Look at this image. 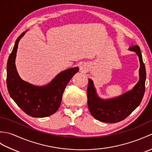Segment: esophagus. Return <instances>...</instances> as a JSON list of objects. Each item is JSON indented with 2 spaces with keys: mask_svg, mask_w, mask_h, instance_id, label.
Returning <instances> with one entry per match:
<instances>
[{
  "mask_svg": "<svg viewBox=\"0 0 152 152\" xmlns=\"http://www.w3.org/2000/svg\"><path fill=\"white\" fill-rule=\"evenodd\" d=\"M80 70H81L82 72H86V67L83 65L80 66Z\"/></svg>",
  "mask_w": 152,
  "mask_h": 152,
  "instance_id": "1",
  "label": "esophagus"
}]
</instances>
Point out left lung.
Masks as SVG:
<instances>
[{
	"mask_svg": "<svg viewBox=\"0 0 152 152\" xmlns=\"http://www.w3.org/2000/svg\"><path fill=\"white\" fill-rule=\"evenodd\" d=\"M129 50L136 52L140 64L139 81L133 90L126 92L119 97L104 101L98 97L93 81L91 79L88 80V106L91 114L97 120L106 123H118L124 120L140 104L143 98L146 78L145 64L138 45L131 46Z\"/></svg>",
	"mask_w": 152,
	"mask_h": 152,
	"instance_id": "left-lung-1",
	"label": "left lung"
}]
</instances>
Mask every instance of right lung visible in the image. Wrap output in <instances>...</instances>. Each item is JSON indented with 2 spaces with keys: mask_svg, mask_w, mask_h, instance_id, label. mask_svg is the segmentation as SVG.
Segmentation results:
<instances>
[{
  "mask_svg": "<svg viewBox=\"0 0 152 152\" xmlns=\"http://www.w3.org/2000/svg\"><path fill=\"white\" fill-rule=\"evenodd\" d=\"M25 32L15 41L7 63L6 84L12 99L23 111L33 118H44L52 115L59 108L66 85L78 72V67L59 73L49 84L37 87L20 78L15 65L18 45Z\"/></svg>",
  "mask_w": 152,
  "mask_h": 152,
  "instance_id": "1",
  "label": "right lung"
}]
</instances>
